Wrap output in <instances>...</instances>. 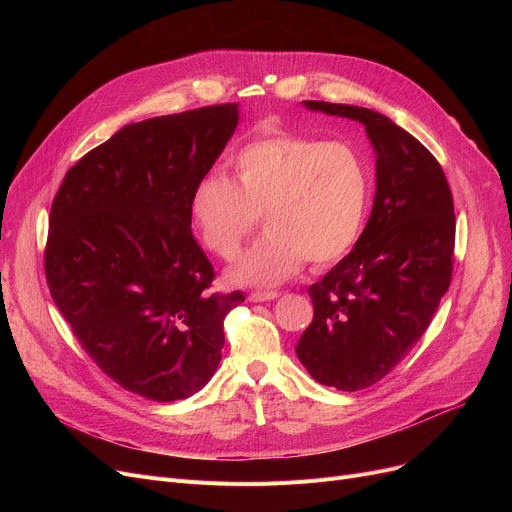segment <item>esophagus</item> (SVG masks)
<instances>
[{
  "label": "esophagus",
  "instance_id": "esophagus-1",
  "mask_svg": "<svg viewBox=\"0 0 512 512\" xmlns=\"http://www.w3.org/2000/svg\"><path fill=\"white\" fill-rule=\"evenodd\" d=\"M280 297V292L278 290H263V292H251L249 294V301L251 303H265V301H274V299H278Z\"/></svg>",
  "mask_w": 512,
  "mask_h": 512
}]
</instances>
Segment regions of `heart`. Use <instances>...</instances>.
Returning a JSON list of instances; mask_svg holds the SVG:
<instances>
[{
  "instance_id": "heart-1",
  "label": "heart",
  "mask_w": 512,
  "mask_h": 512,
  "mask_svg": "<svg viewBox=\"0 0 512 512\" xmlns=\"http://www.w3.org/2000/svg\"><path fill=\"white\" fill-rule=\"evenodd\" d=\"M222 172L197 178L188 201L203 245L232 259L259 222L265 232L230 270L236 284L276 286L297 274L305 259L330 265L351 251L365 228L371 170L363 153L344 141L270 130L232 157Z\"/></svg>"
}]
</instances>
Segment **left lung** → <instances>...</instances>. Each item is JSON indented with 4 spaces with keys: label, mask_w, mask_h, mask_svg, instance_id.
<instances>
[{
    "label": "left lung",
    "mask_w": 512,
    "mask_h": 512,
    "mask_svg": "<svg viewBox=\"0 0 512 512\" xmlns=\"http://www.w3.org/2000/svg\"><path fill=\"white\" fill-rule=\"evenodd\" d=\"M305 105L361 122L378 153L367 226L355 249L309 286L313 321L297 344L313 380L355 392L390 373L432 321L452 278L454 203L438 159L384 114Z\"/></svg>",
    "instance_id": "obj_1"
}]
</instances>
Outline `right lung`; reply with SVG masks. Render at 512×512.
Listing matches in <instances>:
<instances>
[{
    "mask_svg": "<svg viewBox=\"0 0 512 512\" xmlns=\"http://www.w3.org/2000/svg\"><path fill=\"white\" fill-rule=\"evenodd\" d=\"M236 124V103L128 124L76 161L51 203V299L95 365L149 400L211 380L224 317L245 301L209 292L215 272L188 211Z\"/></svg>",
    "mask_w": 512,
    "mask_h": 512,
    "instance_id": "obj_1",
    "label": "right lung"
}]
</instances>
